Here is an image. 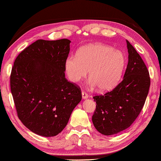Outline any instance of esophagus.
<instances>
[{"instance_id": "34e87169", "label": "esophagus", "mask_w": 161, "mask_h": 161, "mask_svg": "<svg viewBox=\"0 0 161 161\" xmlns=\"http://www.w3.org/2000/svg\"><path fill=\"white\" fill-rule=\"evenodd\" d=\"M88 97V94L85 92H82V98L83 99H86Z\"/></svg>"}]
</instances>
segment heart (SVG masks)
I'll use <instances>...</instances> for the list:
<instances>
[{
	"mask_svg": "<svg viewBox=\"0 0 161 161\" xmlns=\"http://www.w3.org/2000/svg\"><path fill=\"white\" fill-rule=\"evenodd\" d=\"M122 51L102 43H91L81 47L78 56L69 55L65 61V71L72 83H78L87 75L89 86H97L101 91L114 88L121 79L126 65Z\"/></svg>",
	"mask_w": 161,
	"mask_h": 161,
	"instance_id": "obj_1",
	"label": "heart"
}]
</instances>
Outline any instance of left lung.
<instances>
[{
    "mask_svg": "<svg viewBox=\"0 0 161 161\" xmlns=\"http://www.w3.org/2000/svg\"><path fill=\"white\" fill-rule=\"evenodd\" d=\"M128 64L123 80L111 92L93 97L95 129L104 135H115L129 128L144 105L150 86L149 71L134 47L126 41Z\"/></svg>",
    "mask_w": 161,
    "mask_h": 161,
    "instance_id": "8db88e82",
    "label": "left lung"
}]
</instances>
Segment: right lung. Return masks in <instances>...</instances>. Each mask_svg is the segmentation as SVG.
<instances>
[{"instance_id":"obj_1","label":"right lung","mask_w":161,"mask_h":161,"mask_svg":"<svg viewBox=\"0 0 161 161\" xmlns=\"http://www.w3.org/2000/svg\"><path fill=\"white\" fill-rule=\"evenodd\" d=\"M70 43L37 40L18 55L12 69L10 86L18 118L41 136L62 131L82 98L80 89L65 78Z\"/></svg>"}]
</instances>
